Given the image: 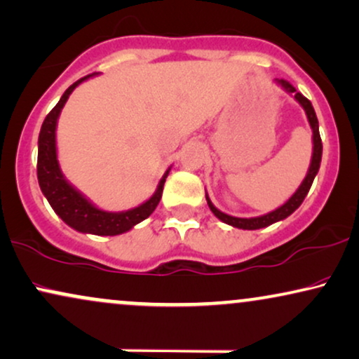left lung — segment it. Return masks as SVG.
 <instances>
[{
    "label": "left lung",
    "instance_id": "8db88e82",
    "mask_svg": "<svg viewBox=\"0 0 359 359\" xmlns=\"http://www.w3.org/2000/svg\"><path fill=\"white\" fill-rule=\"evenodd\" d=\"M273 83L276 86H280L281 89L285 90V93H288L290 96L294 97V101H297L300 106L303 107V111H305L306 114V119H308V124L311 127V142H313V151H311V161H310V167H308V172L305 175V179H303V182L300 184V187L294 190V194L292 197L288 198L287 202L283 203V205L276 207L275 210H271L269 213H265V215H258V217H248V219H243V217H233V215H229V213L222 212L213 205L210 197H208L207 190H205V198H207V203L208 207H210V210L213 215L217 217V219L224 222L226 225H232L235 229H242V230H258V229H265V226H269L271 224H275V222H280V220H285L287 217L292 215V213L297 210L298 207L302 205V202L305 201L308 190H310L313 180H315L316 174H318L320 170V164H321V154H323V144H321V137H320V126H318V119H316V114H315V109H313L311 102L308 101V99L303 96L302 93H298L297 89L293 88L292 84L287 83V81L283 79H275Z\"/></svg>",
    "mask_w": 359,
    "mask_h": 359
}]
</instances>
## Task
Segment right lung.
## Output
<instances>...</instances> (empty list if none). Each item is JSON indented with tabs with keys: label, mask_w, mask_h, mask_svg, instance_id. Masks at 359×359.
<instances>
[{
	"label": "right lung",
	"mask_w": 359,
	"mask_h": 359,
	"mask_svg": "<svg viewBox=\"0 0 359 359\" xmlns=\"http://www.w3.org/2000/svg\"><path fill=\"white\" fill-rule=\"evenodd\" d=\"M94 76H97V72L86 76V78L76 81L74 84L69 86L53 111L46 116L43 126H41L38 139V182L41 192L48 198L49 205L53 207V210L71 229L81 233L114 237V235L129 232L130 229H134L142 220H146L156 210L158 202H161L162 190H164V184L170 172V167L164 172L151 198H147L146 202H142L137 207L122 212L102 210V208H99L96 203L90 202L81 190L76 189L66 179L57 161V119L72 90L78 88L79 84H83L84 81L94 78Z\"/></svg>",
	"instance_id": "right-lung-1"
}]
</instances>
